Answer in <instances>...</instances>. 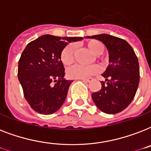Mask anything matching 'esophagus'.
<instances>
[{
    "label": "esophagus",
    "instance_id": "obj_1",
    "mask_svg": "<svg viewBox=\"0 0 151 151\" xmlns=\"http://www.w3.org/2000/svg\"><path fill=\"white\" fill-rule=\"evenodd\" d=\"M81 80H82L84 82L89 83V82H91V81H92V78H88V79H85H85H81Z\"/></svg>",
    "mask_w": 151,
    "mask_h": 151
}]
</instances>
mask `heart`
Listing matches in <instances>:
<instances>
[{
  "instance_id": "heart-1",
  "label": "heart",
  "mask_w": 151,
  "mask_h": 151,
  "mask_svg": "<svg viewBox=\"0 0 151 151\" xmlns=\"http://www.w3.org/2000/svg\"><path fill=\"white\" fill-rule=\"evenodd\" d=\"M88 50L95 55H100L103 51V45L96 41L91 40L85 44ZM74 55V46L73 45H68L62 50L60 54V59L63 65L69 66L73 61ZM99 67L96 65H90V66H82V65H73L67 70L66 73L70 78L73 79H85L90 76H92L98 73Z\"/></svg>"
}]
</instances>
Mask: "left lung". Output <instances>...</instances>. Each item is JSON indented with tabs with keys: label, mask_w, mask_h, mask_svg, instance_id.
I'll use <instances>...</instances> for the list:
<instances>
[{
	"label": "left lung",
	"mask_w": 151,
	"mask_h": 151,
	"mask_svg": "<svg viewBox=\"0 0 151 151\" xmlns=\"http://www.w3.org/2000/svg\"><path fill=\"white\" fill-rule=\"evenodd\" d=\"M87 38L99 40L105 45L109 54L107 68L102 74L99 92L92 94L96 106L101 111L114 114L124 110L132 103L139 82V66L133 48L126 41L102 34Z\"/></svg>",
	"instance_id": "left-lung-1"
}]
</instances>
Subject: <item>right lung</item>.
Segmentation results:
<instances>
[{"label":"right lung","mask_w":151,"mask_h":151,"mask_svg":"<svg viewBox=\"0 0 151 151\" xmlns=\"http://www.w3.org/2000/svg\"><path fill=\"white\" fill-rule=\"evenodd\" d=\"M82 39L45 34L25 48L19 61L18 78L25 99L36 112L52 114L63 106L73 81L64 78L60 54L68 42Z\"/></svg>","instance_id":"1"}]
</instances>
